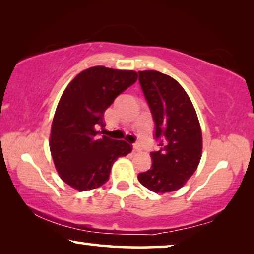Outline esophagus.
<instances>
[{
    "instance_id": "34e87169",
    "label": "esophagus",
    "mask_w": 254,
    "mask_h": 254,
    "mask_svg": "<svg viewBox=\"0 0 254 254\" xmlns=\"http://www.w3.org/2000/svg\"><path fill=\"white\" fill-rule=\"evenodd\" d=\"M132 147H133V150H134V151H140V150H141V145H140L139 142H134L132 144Z\"/></svg>"
}]
</instances>
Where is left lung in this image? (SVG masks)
I'll return each mask as SVG.
<instances>
[{"mask_svg":"<svg viewBox=\"0 0 254 254\" xmlns=\"http://www.w3.org/2000/svg\"><path fill=\"white\" fill-rule=\"evenodd\" d=\"M154 122L152 166L137 175L139 182L158 194L182 188L195 173L201 158V130L196 111L185 89L170 76L156 70L139 71Z\"/></svg>","mask_w":254,"mask_h":254,"instance_id":"obj_1","label":"left lung"}]
</instances>
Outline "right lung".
<instances>
[{
    "instance_id": "add662e5",
    "label": "right lung",
    "mask_w": 254,
    "mask_h": 254,
    "mask_svg": "<svg viewBox=\"0 0 254 254\" xmlns=\"http://www.w3.org/2000/svg\"><path fill=\"white\" fill-rule=\"evenodd\" d=\"M137 79L133 70L96 66L77 75L60 97L50 134V151L64 182L77 190L102 186L113 162L131 152L123 140L101 135L104 112Z\"/></svg>"
}]
</instances>
